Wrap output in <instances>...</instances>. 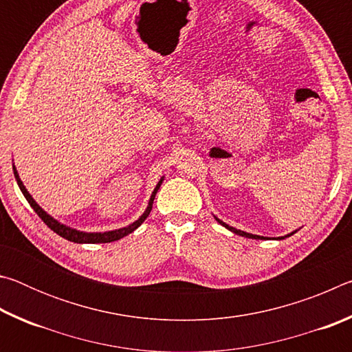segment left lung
<instances>
[{"label": "left lung", "instance_id": "1", "mask_svg": "<svg viewBox=\"0 0 352 352\" xmlns=\"http://www.w3.org/2000/svg\"><path fill=\"white\" fill-rule=\"evenodd\" d=\"M216 217V216H214ZM216 220L217 222L220 223V225H223L226 230H230L231 233H234V234H239V236H243V237H248V239H267V237H264V236H258V234H252V233H245V231H241V230H236V228H233V226H230V225H226L225 222H222V220L220 219H217L216 217ZM294 233H296V231H294ZM294 233H290V234H287V236H284V237H289V236H292ZM284 237H276V239H284Z\"/></svg>", "mask_w": 352, "mask_h": 352}]
</instances>
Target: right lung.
<instances>
[{
  "label": "right lung",
  "mask_w": 352,
  "mask_h": 352,
  "mask_svg": "<svg viewBox=\"0 0 352 352\" xmlns=\"http://www.w3.org/2000/svg\"><path fill=\"white\" fill-rule=\"evenodd\" d=\"M12 168H14L15 180H16V183H19V186L21 189L23 195H25L26 200L29 201V205L32 206V210L38 214V217L43 220V222L47 226H50V228L54 231V233H57L58 236H62L63 239H68V241L76 242V243H107V242H115V241L121 239V237H124V236L133 233V231L138 228V226L147 219L148 214H151L153 199H155V195H157L158 189H160V186H162V183H163V178H162V180L158 182V184L153 189V192L151 195V200H148V205L146 208V211L142 212V216L138 220H135L133 223H130L129 226H124V228H119V230L105 231V233H85V231H77L74 228H69V226H67V225L57 222L54 217H51L50 214H46L43 210H41V208L37 205V201L32 199V195L28 192V189L25 188V184H23V182L20 180V175H19V172H16L15 166H12Z\"/></svg>",
  "instance_id": "1"
}]
</instances>
